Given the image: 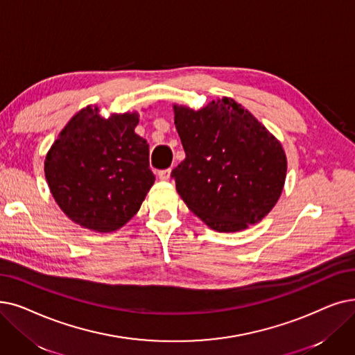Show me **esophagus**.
Returning a JSON list of instances; mask_svg holds the SVG:
<instances>
[{"instance_id": "obj_1", "label": "esophagus", "mask_w": 355, "mask_h": 355, "mask_svg": "<svg viewBox=\"0 0 355 355\" xmlns=\"http://www.w3.org/2000/svg\"><path fill=\"white\" fill-rule=\"evenodd\" d=\"M169 175H171V169H161V171H158V178L162 180V181H166L169 180Z\"/></svg>"}]
</instances>
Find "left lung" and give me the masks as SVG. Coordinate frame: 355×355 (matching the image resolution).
I'll return each instance as SVG.
<instances>
[{
    "instance_id": "left-lung-1",
    "label": "left lung",
    "mask_w": 355,
    "mask_h": 355,
    "mask_svg": "<svg viewBox=\"0 0 355 355\" xmlns=\"http://www.w3.org/2000/svg\"><path fill=\"white\" fill-rule=\"evenodd\" d=\"M186 159L171 173L184 203L218 232H238L279 200L287 171L282 144L230 98L194 112L174 105Z\"/></svg>"
}]
</instances>
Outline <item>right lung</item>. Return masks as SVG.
I'll list each match as a JSON object with an SVG mask.
<instances>
[{
  "mask_svg": "<svg viewBox=\"0 0 355 355\" xmlns=\"http://www.w3.org/2000/svg\"><path fill=\"white\" fill-rule=\"evenodd\" d=\"M136 113L104 119L98 107L76 113L59 133L44 161V175L71 220L96 232H112L141 209L155 175L149 145L135 133Z\"/></svg>",
  "mask_w": 355,
  "mask_h": 355,
  "instance_id": "right-lung-1",
  "label": "right lung"
}]
</instances>
